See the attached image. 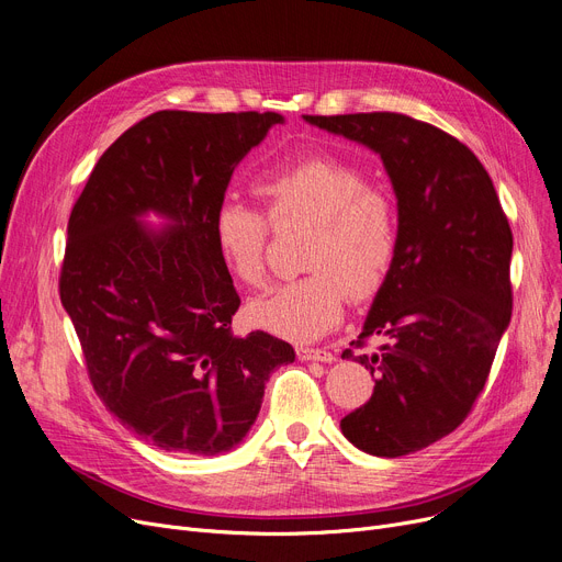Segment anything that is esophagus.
<instances>
[{
	"label": "esophagus",
	"mask_w": 562,
	"mask_h": 562,
	"mask_svg": "<svg viewBox=\"0 0 562 562\" xmlns=\"http://www.w3.org/2000/svg\"><path fill=\"white\" fill-rule=\"evenodd\" d=\"M296 353H299L301 360H316V362H333L335 360V356L330 351H326V349L301 347V349H296Z\"/></svg>",
	"instance_id": "1"
}]
</instances>
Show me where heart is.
<instances>
[{"mask_svg": "<svg viewBox=\"0 0 562 562\" xmlns=\"http://www.w3.org/2000/svg\"><path fill=\"white\" fill-rule=\"evenodd\" d=\"M255 192L273 225L312 221L305 243L307 276L273 286L248 303L250 322L294 341L324 337L345 319L349 296L370 299L397 252L393 200L368 186L360 167L333 156H310L268 169ZM211 236L217 257L243 284L266 280V215L238 200L215 206Z\"/></svg>", "mask_w": 562, "mask_h": 562, "instance_id": "heart-1", "label": "heart"}]
</instances>
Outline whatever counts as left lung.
Instances as JSON below:
<instances>
[{
  "label": "left lung",
  "mask_w": 562,
  "mask_h": 562,
  "mask_svg": "<svg viewBox=\"0 0 562 562\" xmlns=\"http://www.w3.org/2000/svg\"><path fill=\"white\" fill-rule=\"evenodd\" d=\"M381 156L397 198V252L353 347L374 376L370 402L341 418L349 441L404 457L454 431L490 376L512 316V232L467 144L397 112L303 116Z\"/></svg>",
  "instance_id": "1"
}]
</instances>
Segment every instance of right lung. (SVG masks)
Masks as SVG:
<instances>
[{
	"instance_id": "1",
	"label": "right lung",
	"mask_w": 562,
	"mask_h": 562,
	"mask_svg": "<svg viewBox=\"0 0 562 562\" xmlns=\"http://www.w3.org/2000/svg\"><path fill=\"white\" fill-rule=\"evenodd\" d=\"M278 112L162 110L95 162L68 217L61 305L105 408L167 452H229L255 425L286 341L232 335L240 299L211 221ZM162 216V231L143 221Z\"/></svg>"
}]
</instances>
